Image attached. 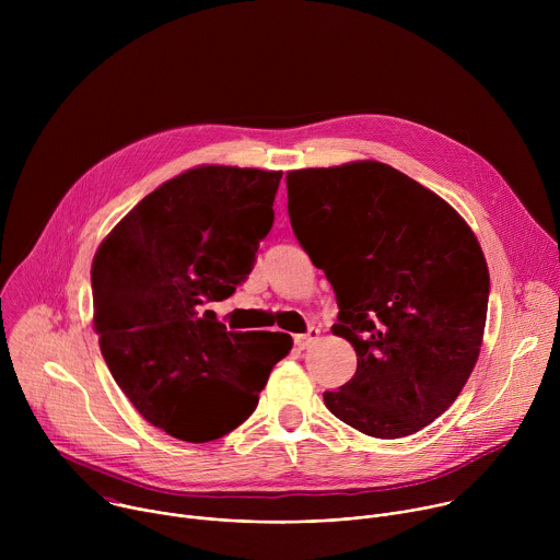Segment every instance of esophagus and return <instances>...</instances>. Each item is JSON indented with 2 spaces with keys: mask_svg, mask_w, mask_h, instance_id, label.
Listing matches in <instances>:
<instances>
[{
  "mask_svg": "<svg viewBox=\"0 0 560 560\" xmlns=\"http://www.w3.org/2000/svg\"><path fill=\"white\" fill-rule=\"evenodd\" d=\"M318 335H322V330H318V328H310L305 335H296L294 337V343H296V348H301V350H305V348H310L316 339H318Z\"/></svg>",
  "mask_w": 560,
  "mask_h": 560,
  "instance_id": "1",
  "label": "esophagus"
}]
</instances>
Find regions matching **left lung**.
I'll list each match as a JSON object with an SVG mask.
<instances>
[{"instance_id":"obj_1","label":"left lung","mask_w":560,"mask_h":560,"mask_svg":"<svg viewBox=\"0 0 560 560\" xmlns=\"http://www.w3.org/2000/svg\"><path fill=\"white\" fill-rule=\"evenodd\" d=\"M288 214L335 288L332 335L357 372L326 408L374 439L410 436L441 417L483 343L490 272L471 228L439 195L381 162L285 175Z\"/></svg>"}]
</instances>
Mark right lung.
<instances>
[{"label":"right lung","instance_id":"obj_1","mask_svg":"<svg viewBox=\"0 0 560 560\" xmlns=\"http://www.w3.org/2000/svg\"><path fill=\"white\" fill-rule=\"evenodd\" d=\"M283 173L199 166L143 197L95 253L93 328L104 361L154 428L208 443L242 425L285 332H225L208 301L228 299L255 266Z\"/></svg>","mask_w":560,"mask_h":560}]
</instances>
